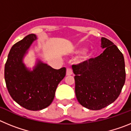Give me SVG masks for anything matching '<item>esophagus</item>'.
I'll list each match as a JSON object with an SVG mask.
<instances>
[{"instance_id":"1","label":"esophagus","mask_w":131,"mask_h":131,"mask_svg":"<svg viewBox=\"0 0 131 131\" xmlns=\"http://www.w3.org/2000/svg\"><path fill=\"white\" fill-rule=\"evenodd\" d=\"M73 73V71L71 68H67V71H66V75H71Z\"/></svg>"}]
</instances>
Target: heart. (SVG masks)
Listing matches in <instances>:
<instances>
[{
	"mask_svg": "<svg viewBox=\"0 0 131 131\" xmlns=\"http://www.w3.org/2000/svg\"><path fill=\"white\" fill-rule=\"evenodd\" d=\"M84 50H85V48H83V47H81V48H78V49L76 50V52H77V53H82L83 52H84Z\"/></svg>",
	"mask_w": 131,
	"mask_h": 131,
	"instance_id": "obj_1",
	"label": "heart"
}]
</instances>
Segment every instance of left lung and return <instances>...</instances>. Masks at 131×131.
<instances>
[{
    "label": "left lung",
    "mask_w": 131,
    "mask_h": 131,
    "mask_svg": "<svg viewBox=\"0 0 131 131\" xmlns=\"http://www.w3.org/2000/svg\"><path fill=\"white\" fill-rule=\"evenodd\" d=\"M104 50L98 57L73 65L75 94L79 104L99 110L116 100L125 82L123 55L112 41L101 39Z\"/></svg>",
    "instance_id": "obj_1"
}]
</instances>
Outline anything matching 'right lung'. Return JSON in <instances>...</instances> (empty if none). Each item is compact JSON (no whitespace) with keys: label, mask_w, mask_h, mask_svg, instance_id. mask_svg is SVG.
Returning <instances> with one entry per match:
<instances>
[{"label":"right lung","mask_w":131,"mask_h":131,"mask_svg":"<svg viewBox=\"0 0 131 131\" xmlns=\"http://www.w3.org/2000/svg\"><path fill=\"white\" fill-rule=\"evenodd\" d=\"M30 34L13 45L4 67V79L10 95L16 102L32 111L41 110L50 105L66 68L55 69L37 59L33 69L26 66L24 59L35 40Z\"/></svg>","instance_id":"obj_1"}]
</instances>
